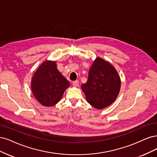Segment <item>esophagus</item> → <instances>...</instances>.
<instances>
[{"label": "esophagus", "instance_id": "1", "mask_svg": "<svg viewBox=\"0 0 157 157\" xmlns=\"http://www.w3.org/2000/svg\"><path fill=\"white\" fill-rule=\"evenodd\" d=\"M72 85H73V86H74V87H77V86L79 85V82L78 80L74 81V82H72Z\"/></svg>", "mask_w": 157, "mask_h": 157}]
</instances>
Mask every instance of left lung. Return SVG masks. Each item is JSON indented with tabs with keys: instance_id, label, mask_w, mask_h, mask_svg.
<instances>
[{
	"instance_id": "obj_1",
	"label": "left lung",
	"mask_w": 157,
	"mask_h": 157,
	"mask_svg": "<svg viewBox=\"0 0 157 157\" xmlns=\"http://www.w3.org/2000/svg\"><path fill=\"white\" fill-rule=\"evenodd\" d=\"M120 87L117 72L112 64L100 57L90 67L87 82L82 85L87 101L97 109H103L112 104Z\"/></svg>"
}]
</instances>
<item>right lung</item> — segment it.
Wrapping results in <instances>:
<instances>
[{
    "label": "right lung",
    "mask_w": 157,
    "mask_h": 157,
    "mask_svg": "<svg viewBox=\"0 0 157 157\" xmlns=\"http://www.w3.org/2000/svg\"><path fill=\"white\" fill-rule=\"evenodd\" d=\"M69 86V82L59 72L53 61H45L40 65L31 82L35 98L48 107L57 104Z\"/></svg>",
    "instance_id": "right-lung-1"
}]
</instances>
